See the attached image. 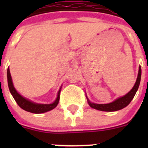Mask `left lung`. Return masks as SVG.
<instances>
[{
    "instance_id": "obj_1",
    "label": "left lung",
    "mask_w": 148,
    "mask_h": 148,
    "mask_svg": "<svg viewBox=\"0 0 148 148\" xmlns=\"http://www.w3.org/2000/svg\"><path fill=\"white\" fill-rule=\"evenodd\" d=\"M141 75H142V69H141V66H139L136 82L133 88L130 90V92H128L126 95H123L121 97L116 99V100L113 101V102L109 103V104H95V103H92L89 100V99L86 95L89 105L95 110L101 111H106V112H113V111L119 110L125 108V107H127L128 104H130L132 99H133V97L135 96L138 87H139V84H140Z\"/></svg>"
}]
</instances>
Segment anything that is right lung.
I'll return each mask as SVG.
<instances>
[{"mask_svg": "<svg viewBox=\"0 0 148 148\" xmlns=\"http://www.w3.org/2000/svg\"><path fill=\"white\" fill-rule=\"evenodd\" d=\"M7 81H8V86H9V89L11 92L12 95L13 96L14 99L18 104V106L21 108H22L24 110L27 111V112H30L32 113H44L47 112V111L52 110L56 108V106L58 105V102H59L60 99V92H61V87H60L59 90H58V94H57V98L56 100L53 101L52 104H38L32 101L29 100L27 98L22 96L21 94L18 92L16 90H15V87L13 85L12 79L11 74H10V68H8L7 70Z\"/></svg>", "mask_w": 148, "mask_h": 148, "instance_id": "right-lung-1", "label": "right lung"}]
</instances>
